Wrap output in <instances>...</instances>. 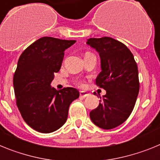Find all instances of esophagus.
<instances>
[{
	"label": "esophagus",
	"mask_w": 160,
	"mask_h": 160,
	"mask_svg": "<svg viewBox=\"0 0 160 160\" xmlns=\"http://www.w3.org/2000/svg\"><path fill=\"white\" fill-rule=\"evenodd\" d=\"M89 95H90V94H89L88 93L85 92V91H81V92H80V97L82 98H85L88 97Z\"/></svg>",
	"instance_id": "1"
}]
</instances>
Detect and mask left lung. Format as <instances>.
Returning <instances> with one entry per match:
<instances>
[{
	"mask_svg": "<svg viewBox=\"0 0 160 160\" xmlns=\"http://www.w3.org/2000/svg\"><path fill=\"white\" fill-rule=\"evenodd\" d=\"M87 43L99 53L102 71L96 84L107 91L98 107L90 111V119L98 128L113 129L128 119L135 105L138 66L131 50L114 38H90Z\"/></svg>",
	"mask_w": 160,
	"mask_h": 160,
	"instance_id": "obj_1",
	"label": "left lung"
}]
</instances>
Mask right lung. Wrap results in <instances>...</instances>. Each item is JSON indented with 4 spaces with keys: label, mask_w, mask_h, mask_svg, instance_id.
<instances>
[{
    "label": "right lung",
    "mask_w": 160,
    "mask_h": 160,
    "mask_svg": "<svg viewBox=\"0 0 160 160\" xmlns=\"http://www.w3.org/2000/svg\"><path fill=\"white\" fill-rule=\"evenodd\" d=\"M43 37L27 47L18 59L13 76L16 103L22 118L35 131L51 133L66 122L70 103L79 97L78 90L50 87L54 73L60 70L64 52L75 43Z\"/></svg>",
    "instance_id": "1"
}]
</instances>
